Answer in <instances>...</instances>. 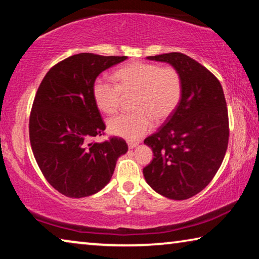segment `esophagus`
<instances>
[{"label":"esophagus","mask_w":259,"mask_h":259,"mask_svg":"<svg viewBox=\"0 0 259 259\" xmlns=\"http://www.w3.org/2000/svg\"><path fill=\"white\" fill-rule=\"evenodd\" d=\"M137 145H138L137 142H129L128 143V147H129V149H131V150L135 149V147H136Z\"/></svg>","instance_id":"34e87169"}]
</instances>
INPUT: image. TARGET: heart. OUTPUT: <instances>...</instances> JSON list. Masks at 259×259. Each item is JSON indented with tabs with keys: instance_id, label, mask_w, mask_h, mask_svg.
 I'll use <instances>...</instances> for the list:
<instances>
[{
	"instance_id": "b5f03b06",
	"label": "heart",
	"mask_w": 259,
	"mask_h": 259,
	"mask_svg": "<svg viewBox=\"0 0 259 259\" xmlns=\"http://www.w3.org/2000/svg\"><path fill=\"white\" fill-rule=\"evenodd\" d=\"M117 85L106 78H98L93 85L94 101L102 113L114 114L123 97L133 96L131 114L109 118L107 129L114 136L138 141L157 122L167 120L181 101L183 84L180 72L173 67L161 68L155 63L135 62L115 71Z\"/></svg>"
}]
</instances>
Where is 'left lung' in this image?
<instances>
[{"label": "left lung", "instance_id": "1", "mask_svg": "<svg viewBox=\"0 0 259 259\" xmlns=\"http://www.w3.org/2000/svg\"><path fill=\"white\" fill-rule=\"evenodd\" d=\"M146 59L175 68L183 91L175 112L144 141L154 158L143 174L161 196L188 199L212 181L227 151L228 112L223 88L213 73L182 53Z\"/></svg>", "mask_w": 259, "mask_h": 259}]
</instances>
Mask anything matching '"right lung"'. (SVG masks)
<instances>
[{
    "label": "right lung",
    "instance_id": "obj_1",
    "mask_svg": "<svg viewBox=\"0 0 259 259\" xmlns=\"http://www.w3.org/2000/svg\"><path fill=\"white\" fill-rule=\"evenodd\" d=\"M126 59L80 53L54 65L41 81L31 110L30 142L45 179L60 194L81 198L99 192L128 151L122 138L92 142L106 129L93 98L94 81Z\"/></svg>",
    "mask_w": 259,
    "mask_h": 259
}]
</instances>
